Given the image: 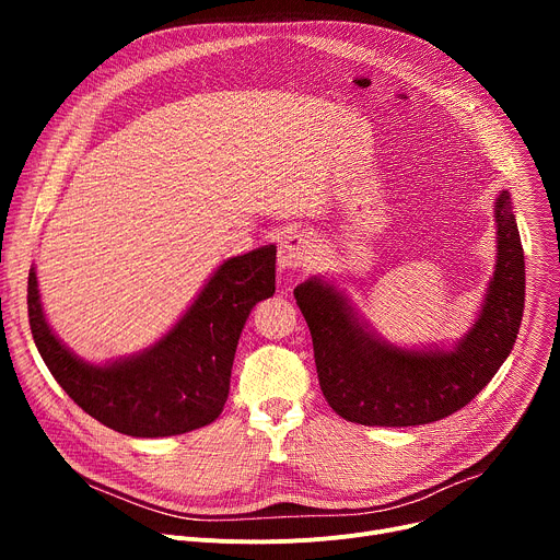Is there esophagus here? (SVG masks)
<instances>
[{
	"instance_id": "obj_1",
	"label": "esophagus",
	"mask_w": 560,
	"mask_h": 560,
	"mask_svg": "<svg viewBox=\"0 0 560 560\" xmlns=\"http://www.w3.org/2000/svg\"><path fill=\"white\" fill-rule=\"evenodd\" d=\"M313 258V241L306 233H288L279 247V268L298 270Z\"/></svg>"
}]
</instances>
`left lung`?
<instances>
[{"label":"left lung","instance_id":"obj_1","mask_svg":"<svg viewBox=\"0 0 560 560\" xmlns=\"http://www.w3.org/2000/svg\"><path fill=\"white\" fill-rule=\"evenodd\" d=\"M497 265L475 327L452 351L399 349L372 336L319 279L295 288L313 338L319 388L336 413L365 427H418L472 401L509 359L524 311V252L511 195L497 197Z\"/></svg>","mask_w":560,"mask_h":560}]
</instances>
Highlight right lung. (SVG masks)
I'll return each mask as SVG.
<instances>
[{"label":"right lung","instance_id":"add662e5","mask_svg":"<svg viewBox=\"0 0 560 560\" xmlns=\"http://www.w3.org/2000/svg\"><path fill=\"white\" fill-rule=\"evenodd\" d=\"M275 245L224 260L165 338L110 365L83 363L51 334L34 268L26 285L28 327L58 386L88 416L133 438L179 435L222 413L245 322L260 300L275 295Z\"/></svg>","mask_w":560,"mask_h":560}]
</instances>
